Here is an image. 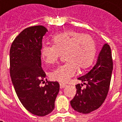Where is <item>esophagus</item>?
I'll list each match as a JSON object with an SVG mask.
<instances>
[{
	"label": "esophagus",
	"instance_id": "esophagus-1",
	"mask_svg": "<svg viewBox=\"0 0 122 122\" xmlns=\"http://www.w3.org/2000/svg\"><path fill=\"white\" fill-rule=\"evenodd\" d=\"M65 87H66V84L60 83V88H65Z\"/></svg>",
	"mask_w": 122,
	"mask_h": 122
}]
</instances>
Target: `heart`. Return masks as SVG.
<instances>
[{
	"mask_svg": "<svg viewBox=\"0 0 122 122\" xmlns=\"http://www.w3.org/2000/svg\"><path fill=\"white\" fill-rule=\"evenodd\" d=\"M53 45H43L41 55L46 63L53 64L64 54L67 61L54 69L50 77L58 81L65 83L74 76L77 68L85 69L92 64L96 54V43L88 34L75 31H67L54 36Z\"/></svg>",
	"mask_w": 122,
	"mask_h": 122,
	"instance_id": "1",
	"label": "heart"
}]
</instances>
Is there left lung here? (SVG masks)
Returning a JSON list of instances; mask_svg holds the SVG:
<instances>
[{"label": "left lung", "mask_w": 122, "mask_h": 122, "mask_svg": "<svg viewBox=\"0 0 122 122\" xmlns=\"http://www.w3.org/2000/svg\"><path fill=\"white\" fill-rule=\"evenodd\" d=\"M112 68L111 47L105 43L93 68L85 75L78 78L82 83L76 85V95L70 101L75 111L87 114L102 105L108 92ZM83 85L85 87L83 88Z\"/></svg>", "instance_id": "8db88e82"}]
</instances>
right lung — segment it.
<instances>
[{
  "label": "right lung",
  "instance_id": "obj_1",
  "mask_svg": "<svg viewBox=\"0 0 122 122\" xmlns=\"http://www.w3.org/2000/svg\"><path fill=\"white\" fill-rule=\"evenodd\" d=\"M47 30L42 25L23 30L13 41L10 51V76L23 106L32 114L46 116L54 108L59 92L57 81L40 83L46 77L41 67L42 39Z\"/></svg>",
  "mask_w": 122,
  "mask_h": 122
}]
</instances>
